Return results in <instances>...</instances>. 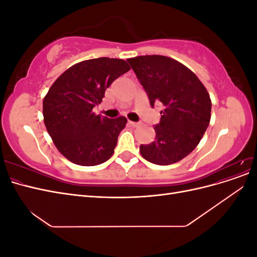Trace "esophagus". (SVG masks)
Wrapping results in <instances>:
<instances>
[{
	"instance_id": "1",
	"label": "esophagus",
	"mask_w": 257,
	"mask_h": 257,
	"mask_svg": "<svg viewBox=\"0 0 257 257\" xmlns=\"http://www.w3.org/2000/svg\"><path fill=\"white\" fill-rule=\"evenodd\" d=\"M128 124L131 126H133V127H136V126H138L139 125V123H137V122H133V121H128Z\"/></svg>"
}]
</instances>
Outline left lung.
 I'll return each instance as SVG.
<instances>
[{"label": "left lung", "instance_id": "obj_1", "mask_svg": "<svg viewBox=\"0 0 257 257\" xmlns=\"http://www.w3.org/2000/svg\"><path fill=\"white\" fill-rule=\"evenodd\" d=\"M142 83L151 107L162 103L155 141L142 145L143 158L170 165L189 155L203 138L211 118V99L197 76L172 58L141 56L126 60Z\"/></svg>", "mask_w": 257, "mask_h": 257}]
</instances>
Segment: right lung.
Listing matches in <instances>:
<instances>
[{"label":"right lung","instance_id":"obj_1","mask_svg":"<svg viewBox=\"0 0 257 257\" xmlns=\"http://www.w3.org/2000/svg\"><path fill=\"white\" fill-rule=\"evenodd\" d=\"M131 67L121 59L79 62L53 82L43 102L44 122L57 149L74 164L95 166L111 158L126 118L93 112L106 89Z\"/></svg>","mask_w":257,"mask_h":257}]
</instances>
